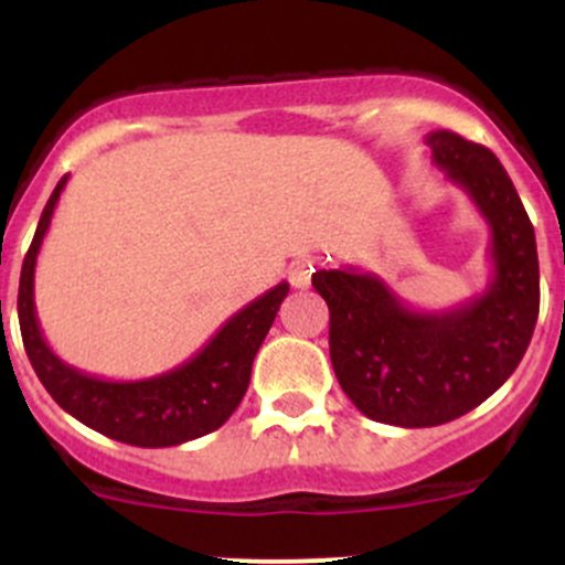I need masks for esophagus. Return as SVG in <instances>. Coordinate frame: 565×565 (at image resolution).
Returning <instances> with one entry per match:
<instances>
[{
    "label": "esophagus",
    "instance_id": "obj_1",
    "mask_svg": "<svg viewBox=\"0 0 565 565\" xmlns=\"http://www.w3.org/2000/svg\"><path fill=\"white\" fill-rule=\"evenodd\" d=\"M311 273H315V265L309 259L292 262V267H289V284L295 289H306L311 284Z\"/></svg>",
    "mask_w": 565,
    "mask_h": 565
}]
</instances>
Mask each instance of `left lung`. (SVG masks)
<instances>
[{
	"instance_id": "8db88e82",
	"label": "left lung",
	"mask_w": 565,
	"mask_h": 565,
	"mask_svg": "<svg viewBox=\"0 0 565 565\" xmlns=\"http://www.w3.org/2000/svg\"><path fill=\"white\" fill-rule=\"evenodd\" d=\"M431 161L489 224L492 278L448 311H415L358 267L317 270L330 309V363L366 418L420 429L487 402L514 374L539 319V250L522 199L492 150L451 130L426 136Z\"/></svg>"
}]
</instances>
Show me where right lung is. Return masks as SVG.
I'll list each match as a JSON object with an SVG mask.
<instances>
[{"instance_id": "right-lung-1", "label": "right lung", "mask_w": 565, "mask_h": 565, "mask_svg": "<svg viewBox=\"0 0 565 565\" xmlns=\"http://www.w3.org/2000/svg\"><path fill=\"white\" fill-rule=\"evenodd\" d=\"M67 174L56 182L45 202L32 246L24 256L19 284V322L32 369L56 404L89 429L139 448H169L210 435L230 420L243 402L250 380V363L270 330L289 284L267 289L224 322V328L182 366L134 383H114L67 366L54 355L40 333L35 315L38 250L49 232Z\"/></svg>"}]
</instances>
